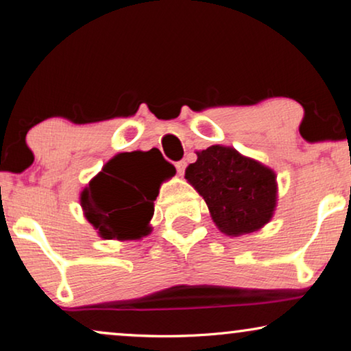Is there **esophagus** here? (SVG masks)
Listing matches in <instances>:
<instances>
[{
  "instance_id": "esophagus-1",
  "label": "esophagus",
  "mask_w": 351,
  "mask_h": 351,
  "mask_svg": "<svg viewBox=\"0 0 351 351\" xmlns=\"http://www.w3.org/2000/svg\"><path fill=\"white\" fill-rule=\"evenodd\" d=\"M185 167H186V161H177L176 162V169H177V172H179L180 176H184L185 174Z\"/></svg>"
}]
</instances>
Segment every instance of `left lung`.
Wrapping results in <instances>:
<instances>
[{
    "mask_svg": "<svg viewBox=\"0 0 351 351\" xmlns=\"http://www.w3.org/2000/svg\"><path fill=\"white\" fill-rule=\"evenodd\" d=\"M185 179L208 204L215 227L228 237L257 232L276 209V174L233 147L213 145L196 152Z\"/></svg>",
    "mask_w": 351,
    "mask_h": 351,
    "instance_id": "obj_1",
    "label": "left lung"
}]
</instances>
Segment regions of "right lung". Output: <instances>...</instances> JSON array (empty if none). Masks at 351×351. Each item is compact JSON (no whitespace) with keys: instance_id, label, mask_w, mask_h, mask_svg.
Returning a JSON list of instances; mask_svg holds the SVG:
<instances>
[{"instance_id":"right-lung-1","label":"right lung","mask_w":351,"mask_h":351,"mask_svg":"<svg viewBox=\"0 0 351 351\" xmlns=\"http://www.w3.org/2000/svg\"><path fill=\"white\" fill-rule=\"evenodd\" d=\"M161 158L158 148L119 153L84 186L81 208L100 238L128 241L150 234L160 186L176 172Z\"/></svg>"}]
</instances>
